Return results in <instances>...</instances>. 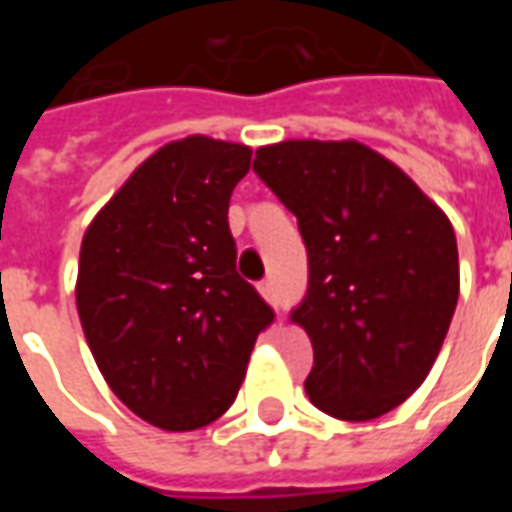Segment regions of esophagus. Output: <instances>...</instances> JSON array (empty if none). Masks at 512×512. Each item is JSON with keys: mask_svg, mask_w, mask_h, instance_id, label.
I'll return each instance as SVG.
<instances>
[{"mask_svg": "<svg viewBox=\"0 0 512 512\" xmlns=\"http://www.w3.org/2000/svg\"><path fill=\"white\" fill-rule=\"evenodd\" d=\"M257 290H260V296H263V299L274 304V299H277V293H274V282H271V279H266V282H260V285H257Z\"/></svg>", "mask_w": 512, "mask_h": 512, "instance_id": "obj_1", "label": "esophagus"}]
</instances>
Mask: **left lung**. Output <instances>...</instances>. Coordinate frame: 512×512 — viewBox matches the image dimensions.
<instances>
[{
    "label": "left lung",
    "instance_id": "1",
    "mask_svg": "<svg viewBox=\"0 0 512 512\" xmlns=\"http://www.w3.org/2000/svg\"><path fill=\"white\" fill-rule=\"evenodd\" d=\"M252 167L307 246L310 285L290 312L315 354L307 395L337 419L381 417L425 381L450 329L461 290L450 219L354 139L266 145Z\"/></svg>",
    "mask_w": 512,
    "mask_h": 512
}]
</instances>
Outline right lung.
<instances>
[{
	"label": "right lung",
	"instance_id": "1",
	"mask_svg": "<svg viewBox=\"0 0 512 512\" xmlns=\"http://www.w3.org/2000/svg\"><path fill=\"white\" fill-rule=\"evenodd\" d=\"M252 150L211 136L158 147L87 227L76 307L106 384L161 430L233 406L274 310L235 271L230 194Z\"/></svg>",
	"mask_w": 512,
	"mask_h": 512
}]
</instances>
